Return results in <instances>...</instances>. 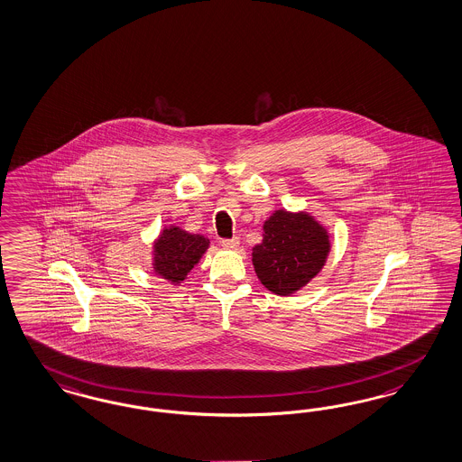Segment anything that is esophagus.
Here are the masks:
<instances>
[{"instance_id":"34e87169","label":"esophagus","mask_w":462,"mask_h":462,"mask_svg":"<svg viewBox=\"0 0 462 462\" xmlns=\"http://www.w3.org/2000/svg\"><path fill=\"white\" fill-rule=\"evenodd\" d=\"M223 249H228V251H236L239 247V239L234 237V239H222L220 240Z\"/></svg>"}]
</instances>
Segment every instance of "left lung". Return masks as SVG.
<instances>
[{
  "mask_svg": "<svg viewBox=\"0 0 462 462\" xmlns=\"http://www.w3.org/2000/svg\"><path fill=\"white\" fill-rule=\"evenodd\" d=\"M329 253V236L307 213L278 209L264 223V237L253 249V264L261 283L276 295H290L322 270Z\"/></svg>",
  "mask_w": 462,
  "mask_h": 462,
  "instance_id": "8db88e82",
  "label": "left lung"
}]
</instances>
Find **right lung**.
Here are the masks:
<instances>
[{
	"label": "right lung",
	"mask_w": 462,
	"mask_h": 462,
	"mask_svg": "<svg viewBox=\"0 0 462 462\" xmlns=\"http://www.w3.org/2000/svg\"><path fill=\"white\" fill-rule=\"evenodd\" d=\"M209 242L203 236H192L179 226L162 232L155 242V271L172 283H180L205 254Z\"/></svg>",
	"instance_id": "1"
}]
</instances>
